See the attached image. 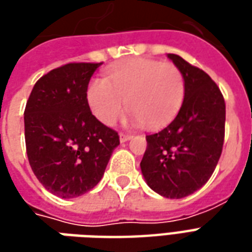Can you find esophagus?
I'll list each match as a JSON object with an SVG mask.
<instances>
[{"instance_id":"1","label":"esophagus","mask_w":252,"mask_h":252,"mask_svg":"<svg viewBox=\"0 0 252 252\" xmlns=\"http://www.w3.org/2000/svg\"><path fill=\"white\" fill-rule=\"evenodd\" d=\"M132 139V135L131 133H124V132H121L120 133V142H126V140H129Z\"/></svg>"}]
</instances>
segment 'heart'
I'll list each match as a JSON object with an SVG mask.
<instances>
[{"instance_id":"obj_1","label":"heart","mask_w":252,"mask_h":252,"mask_svg":"<svg viewBox=\"0 0 252 252\" xmlns=\"http://www.w3.org/2000/svg\"><path fill=\"white\" fill-rule=\"evenodd\" d=\"M185 98V78L173 63L136 58L116 66L105 79H94L88 88L93 115L105 126H113L124 113L126 102L137 124L157 129L180 112Z\"/></svg>"}]
</instances>
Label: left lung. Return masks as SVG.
I'll return each mask as SVG.
<instances>
[{"label":"left lung","mask_w":252,"mask_h":252,"mask_svg":"<svg viewBox=\"0 0 252 252\" xmlns=\"http://www.w3.org/2000/svg\"><path fill=\"white\" fill-rule=\"evenodd\" d=\"M167 57L185 78L178 115L162 131L147 135L140 167L148 186L166 198L194 193L211 178L225 133V101L204 70L175 54Z\"/></svg>","instance_id":"1"}]
</instances>
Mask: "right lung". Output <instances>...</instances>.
Instances as JSON below:
<instances>
[{
	"instance_id": "obj_1",
	"label": "right lung",
	"mask_w": 252,
	"mask_h": 252,
	"mask_svg": "<svg viewBox=\"0 0 252 252\" xmlns=\"http://www.w3.org/2000/svg\"><path fill=\"white\" fill-rule=\"evenodd\" d=\"M101 63L72 62L35 83L24 110L25 147L36 178L52 194L74 198L102 178L119 133L92 113L88 85Z\"/></svg>"
}]
</instances>
